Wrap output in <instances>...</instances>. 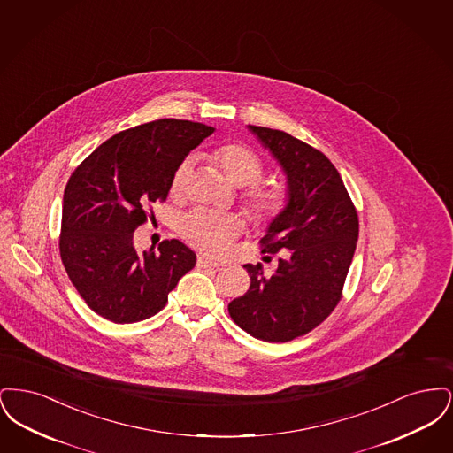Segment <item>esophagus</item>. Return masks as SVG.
Here are the masks:
<instances>
[{"label": "esophagus", "instance_id": "obj_1", "mask_svg": "<svg viewBox=\"0 0 453 453\" xmlns=\"http://www.w3.org/2000/svg\"><path fill=\"white\" fill-rule=\"evenodd\" d=\"M196 266L198 268H220V266H224V263L216 261V259L207 258V257H198L196 258Z\"/></svg>", "mask_w": 453, "mask_h": 453}]
</instances>
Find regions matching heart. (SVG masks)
Returning <instances> with one entry per match:
<instances>
[{"label":"heart","instance_id":"1","mask_svg":"<svg viewBox=\"0 0 453 453\" xmlns=\"http://www.w3.org/2000/svg\"><path fill=\"white\" fill-rule=\"evenodd\" d=\"M209 161L236 187H246L241 195L244 205L258 222H273L290 205V190L283 181H261L265 163L257 152L239 142H224L212 148ZM192 173V159H183L172 176L173 196L185 192ZM244 229L242 217L234 212L195 209L181 219L180 234L196 250L222 253Z\"/></svg>","mask_w":453,"mask_h":453}]
</instances>
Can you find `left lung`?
Instances as JSON below:
<instances>
[{
  "label": "left lung",
  "instance_id": "left-lung-1",
  "mask_svg": "<svg viewBox=\"0 0 453 453\" xmlns=\"http://www.w3.org/2000/svg\"><path fill=\"white\" fill-rule=\"evenodd\" d=\"M288 178L290 205L259 241L265 261L283 251L277 272L244 265L250 290L229 303L248 334L285 343L318 327L334 311L358 239V214L333 163L281 130L250 126Z\"/></svg>",
  "mask_w": 453,
  "mask_h": 453
}]
</instances>
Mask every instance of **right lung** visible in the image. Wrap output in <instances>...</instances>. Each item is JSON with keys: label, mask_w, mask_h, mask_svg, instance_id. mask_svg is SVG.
<instances>
[{"label": "right lung", "mask_w": 453, "mask_h": 453, "mask_svg": "<svg viewBox=\"0 0 453 453\" xmlns=\"http://www.w3.org/2000/svg\"><path fill=\"white\" fill-rule=\"evenodd\" d=\"M212 132L178 119L141 124L110 137L69 176L59 253L69 280L98 316L119 324L148 319L194 268V251L178 239L139 253L132 237L152 203L166 200L178 165Z\"/></svg>", "instance_id": "obj_1"}]
</instances>
